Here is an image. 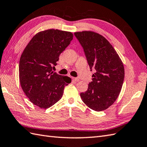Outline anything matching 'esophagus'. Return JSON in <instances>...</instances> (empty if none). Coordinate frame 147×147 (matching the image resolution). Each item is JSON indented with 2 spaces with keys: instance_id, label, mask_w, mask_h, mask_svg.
<instances>
[{
  "instance_id": "esophagus-1",
  "label": "esophagus",
  "mask_w": 147,
  "mask_h": 147,
  "mask_svg": "<svg viewBox=\"0 0 147 147\" xmlns=\"http://www.w3.org/2000/svg\"><path fill=\"white\" fill-rule=\"evenodd\" d=\"M72 79H73V80L74 81H76V82L80 81V79H79V78H73Z\"/></svg>"
}]
</instances>
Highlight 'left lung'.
<instances>
[{
  "mask_svg": "<svg viewBox=\"0 0 147 147\" xmlns=\"http://www.w3.org/2000/svg\"><path fill=\"white\" fill-rule=\"evenodd\" d=\"M83 47L91 71L92 81L88 90L81 93V100L87 107L101 111L114 103L121 90L125 78L123 64L108 40L93 31L74 32Z\"/></svg>",
  "mask_w": 147,
  "mask_h": 147,
  "instance_id": "1",
  "label": "left lung"
}]
</instances>
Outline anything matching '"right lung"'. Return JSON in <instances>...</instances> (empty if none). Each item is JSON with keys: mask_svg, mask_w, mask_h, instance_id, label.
<instances>
[{"mask_svg": "<svg viewBox=\"0 0 147 147\" xmlns=\"http://www.w3.org/2000/svg\"><path fill=\"white\" fill-rule=\"evenodd\" d=\"M73 39L71 32L47 29L34 36L19 61V80L23 91L32 103L40 108L52 107L62 98L69 77L54 73L53 69L60 54Z\"/></svg>", "mask_w": 147, "mask_h": 147, "instance_id": "1", "label": "right lung"}]
</instances>
